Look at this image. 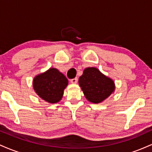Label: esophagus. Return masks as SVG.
<instances>
[{"label": "esophagus", "mask_w": 152, "mask_h": 152, "mask_svg": "<svg viewBox=\"0 0 152 152\" xmlns=\"http://www.w3.org/2000/svg\"><path fill=\"white\" fill-rule=\"evenodd\" d=\"M77 82H78V78H73V79L71 80V83H76Z\"/></svg>", "instance_id": "esophagus-1"}]
</instances>
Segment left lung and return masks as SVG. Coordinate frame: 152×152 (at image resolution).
<instances>
[{
	"instance_id": "1",
	"label": "left lung",
	"mask_w": 152,
	"mask_h": 152,
	"mask_svg": "<svg viewBox=\"0 0 152 152\" xmlns=\"http://www.w3.org/2000/svg\"><path fill=\"white\" fill-rule=\"evenodd\" d=\"M78 83L86 99L94 104L102 103L115 91L114 81L95 67L86 68Z\"/></svg>"
}]
</instances>
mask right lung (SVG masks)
Returning a JSON list of instances; mask_svg holds the SVG:
<instances>
[{"instance_id": "1", "label": "right lung", "mask_w": 152, "mask_h": 152, "mask_svg": "<svg viewBox=\"0 0 152 152\" xmlns=\"http://www.w3.org/2000/svg\"><path fill=\"white\" fill-rule=\"evenodd\" d=\"M68 83L66 76L55 68H50L38 74L33 80V87L36 94L50 104H56L61 100Z\"/></svg>"}]
</instances>
